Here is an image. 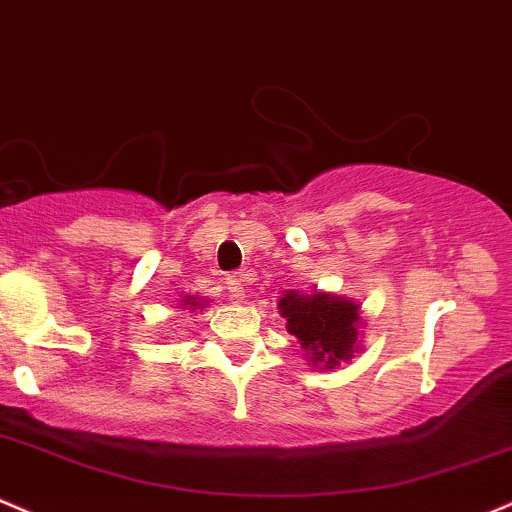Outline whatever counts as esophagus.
Here are the masks:
<instances>
[{"instance_id":"34e87169","label":"esophagus","mask_w":512,"mask_h":512,"mask_svg":"<svg viewBox=\"0 0 512 512\" xmlns=\"http://www.w3.org/2000/svg\"><path fill=\"white\" fill-rule=\"evenodd\" d=\"M225 287H227V292H229V300H234V302L244 300V283H241L239 275H227Z\"/></svg>"}]
</instances>
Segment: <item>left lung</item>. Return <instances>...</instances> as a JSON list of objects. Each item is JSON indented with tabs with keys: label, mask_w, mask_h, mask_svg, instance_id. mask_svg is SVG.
Wrapping results in <instances>:
<instances>
[{
	"label": "left lung",
	"mask_w": 512,
	"mask_h": 512,
	"mask_svg": "<svg viewBox=\"0 0 512 512\" xmlns=\"http://www.w3.org/2000/svg\"><path fill=\"white\" fill-rule=\"evenodd\" d=\"M280 309L287 319V331L302 343V348L312 355V363L324 367L338 365V360H348L358 341V307L348 300H336L331 295L304 297L290 292L280 300Z\"/></svg>",
	"instance_id": "left-lung-1"
}]
</instances>
